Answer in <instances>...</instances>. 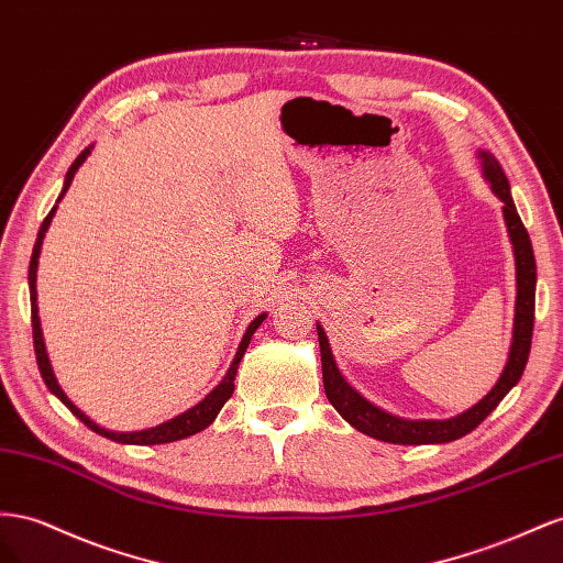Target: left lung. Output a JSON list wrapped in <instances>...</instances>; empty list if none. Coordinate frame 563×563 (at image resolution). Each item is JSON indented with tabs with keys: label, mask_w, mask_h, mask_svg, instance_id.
Here are the masks:
<instances>
[{
	"label": "left lung",
	"mask_w": 563,
	"mask_h": 563,
	"mask_svg": "<svg viewBox=\"0 0 563 563\" xmlns=\"http://www.w3.org/2000/svg\"><path fill=\"white\" fill-rule=\"evenodd\" d=\"M481 165H484V176L490 184L493 192L503 200V217L507 223V233L514 245V262H517V307H514V332H511V346L509 358L500 379L495 387L478 400L476 406L464 410L451 420H404L387 410L373 406L371 400L363 398L340 373L334 363L332 349L328 342V334L323 325H316L318 342H320V363H323V384L325 396L334 410L340 412L344 420L367 437L377 441H387L396 445H424V443H448L467 437L486 417L500 406V400L509 394V389L517 384L526 371L528 353H531L533 340V320H536V254L531 238L523 227V221L517 212V205L511 200L509 181L497 165V159L481 151Z\"/></svg>",
	"instance_id": "obj_1"
}]
</instances>
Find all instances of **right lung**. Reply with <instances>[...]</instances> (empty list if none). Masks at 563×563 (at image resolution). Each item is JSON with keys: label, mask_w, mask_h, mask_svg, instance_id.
Returning a JSON list of instances; mask_svg holds the SVG:
<instances>
[{"label": "right lung", "mask_w": 563, "mask_h": 563, "mask_svg": "<svg viewBox=\"0 0 563 563\" xmlns=\"http://www.w3.org/2000/svg\"><path fill=\"white\" fill-rule=\"evenodd\" d=\"M89 153H91V146L85 148L82 153H79L75 163L70 165V169H68V174H66V181H63V190H60V196H58L56 205L52 207V212L46 214V219L42 221L37 240H35V250H32V260H30L27 283H30V311H32V342H35V356H37V365H40L42 379H44L46 387H49V391H52L56 398H60V404L66 406V408L77 417L79 422H85L91 431L101 433V437H106V439H110V441L132 443V445H157V443H172V441H179V439H188V437H192V433H198V431H202L205 427H210V424L214 422V417L219 415V410L223 408V404H227V400L233 396V387H235L233 382H235L238 365H240V361H243V356H245V351H247V346H250V340H252L254 330L260 328V325L264 323V320H266V313L256 316V318L252 320L247 332L243 334V342H240V346H238V351H235V358H233V363H231V367H229L227 377H223V379L217 384V387L200 400L198 406H192V408H188L186 412L172 417V420H167V422H163V424H157V427H151V429H143V431H110V429L99 427L93 420H89V417L73 404V400L66 396V391L60 389V384L56 382L54 367H52V361H49V353H46V344H44V336H42L40 309H37V264H40L42 240H44V233H46V229H49V223H52V219H54V214H56V210H58L60 198L66 196V190L70 188V184H73V179H75V172H77L79 167H82V163H85Z\"/></svg>", "instance_id": "right-lung-1"}]
</instances>
